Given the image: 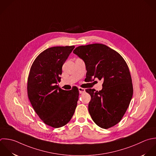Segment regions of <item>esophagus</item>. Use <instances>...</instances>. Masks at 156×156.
<instances>
[{
  "mask_svg": "<svg viewBox=\"0 0 156 156\" xmlns=\"http://www.w3.org/2000/svg\"><path fill=\"white\" fill-rule=\"evenodd\" d=\"M78 90H79L80 94H83V93L85 92V89L83 88H81V87H78Z\"/></svg>",
  "mask_w": 156,
  "mask_h": 156,
  "instance_id": "obj_1",
  "label": "esophagus"
}]
</instances>
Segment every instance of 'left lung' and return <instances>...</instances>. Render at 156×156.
Instances as JSON below:
<instances>
[{
	"instance_id": "left-lung-1",
	"label": "left lung",
	"mask_w": 156,
	"mask_h": 156,
	"mask_svg": "<svg viewBox=\"0 0 156 156\" xmlns=\"http://www.w3.org/2000/svg\"><path fill=\"white\" fill-rule=\"evenodd\" d=\"M73 52L85 63V80H103L102 90H86L91 96L88 109L93 121L101 128L114 126L122 120L133 95L126 62L119 53L101 44L81 45Z\"/></svg>"
}]
</instances>
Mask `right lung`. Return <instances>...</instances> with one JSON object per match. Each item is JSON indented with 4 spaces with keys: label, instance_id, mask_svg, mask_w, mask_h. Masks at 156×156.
<instances>
[{
    "label": "right lung",
    "instance_id": "1",
    "mask_svg": "<svg viewBox=\"0 0 156 156\" xmlns=\"http://www.w3.org/2000/svg\"><path fill=\"white\" fill-rule=\"evenodd\" d=\"M75 46L53 47L40 53L30 71L27 92L30 101L39 118L58 128L72 119L78 100L76 87L65 90L59 87L62 67Z\"/></svg>",
    "mask_w": 156,
    "mask_h": 156
}]
</instances>
